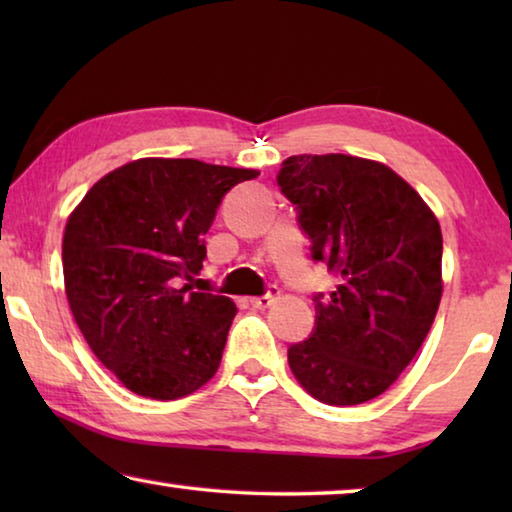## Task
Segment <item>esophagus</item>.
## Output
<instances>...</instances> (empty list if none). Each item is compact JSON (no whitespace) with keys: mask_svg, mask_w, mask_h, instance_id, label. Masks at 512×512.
<instances>
[{"mask_svg":"<svg viewBox=\"0 0 512 512\" xmlns=\"http://www.w3.org/2000/svg\"><path fill=\"white\" fill-rule=\"evenodd\" d=\"M277 296H280V289H277V287H271V291H268L266 296L250 298V305H253L255 309H266V307H271V305H273V302L277 300Z\"/></svg>","mask_w":512,"mask_h":512,"instance_id":"obj_1","label":"esophagus"}]
</instances>
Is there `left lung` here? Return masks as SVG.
<instances>
[{
	"mask_svg": "<svg viewBox=\"0 0 512 512\" xmlns=\"http://www.w3.org/2000/svg\"><path fill=\"white\" fill-rule=\"evenodd\" d=\"M277 185L298 207L339 287L316 298V329L289 348L293 377L318 402L354 406L395 384L443 298V235L422 196L386 164L291 155Z\"/></svg>",
	"mask_w": 512,
	"mask_h": 512,
	"instance_id": "left-lung-1",
	"label": "left lung"
}]
</instances>
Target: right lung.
Segmentation results:
<instances>
[{"label":"right lung","mask_w":512,"mask_h":512,"mask_svg":"<svg viewBox=\"0 0 512 512\" xmlns=\"http://www.w3.org/2000/svg\"><path fill=\"white\" fill-rule=\"evenodd\" d=\"M257 176L192 158H140L97 180L69 214V309L128 391L178 400L219 370L235 302L180 280L203 268V237L225 192Z\"/></svg>","instance_id":"obj_1"}]
</instances>
